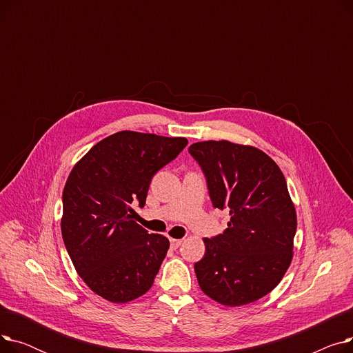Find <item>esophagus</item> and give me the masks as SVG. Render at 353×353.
<instances>
[{"label": "esophagus", "instance_id": "34e87169", "mask_svg": "<svg viewBox=\"0 0 353 353\" xmlns=\"http://www.w3.org/2000/svg\"><path fill=\"white\" fill-rule=\"evenodd\" d=\"M181 242H183L181 239H170V246H172V249H177V248H180Z\"/></svg>", "mask_w": 353, "mask_h": 353}]
</instances>
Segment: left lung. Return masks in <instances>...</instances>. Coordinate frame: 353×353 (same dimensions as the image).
<instances>
[{
    "instance_id": "obj_1",
    "label": "left lung",
    "mask_w": 353,
    "mask_h": 353,
    "mask_svg": "<svg viewBox=\"0 0 353 353\" xmlns=\"http://www.w3.org/2000/svg\"><path fill=\"white\" fill-rule=\"evenodd\" d=\"M206 177L214 209H228V229L205 239L194 263L200 289L226 306L272 292L292 262L296 212L282 170L262 150L226 140L189 147Z\"/></svg>"
}]
</instances>
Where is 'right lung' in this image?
<instances>
[{"label":"right lung","mask_w":353,"mask_h":353,"mask_svg":"<svg viewBox=\"0 0 353 353\" xmlns=\"http://www.w3.org/2000/svg\"><path fill=\"white\" fill-rule=\"evenodd\" d=\"M188 140L136 132L108 136L76 164L63 192L61 233L71 262L101 298L125 303L152 288L169 239L136 223L153 176Z\"/></svg>","instance_id":"1"}]
</instances>
